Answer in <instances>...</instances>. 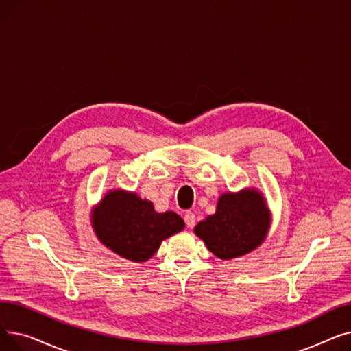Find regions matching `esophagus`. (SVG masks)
I'll return each instance as SVG.
<instances>
[{"label":"esophagus","mask_w":351,"mask_h":351,"mask_svg":"<svg viewBox=\"0 0 351 351\" xmlns=\"http://www.w3.org/2000/svg\"><path fill=\"white\" fill-rule=\"evenodd\" d=\"M185 223H186V226L189 229H192L196 225V216H195V213H192V212H186L185 213Z\"/></svg>","instance_id":"obj_1"}]
</instances>
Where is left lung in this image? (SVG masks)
I'll return each instance as SVG.
<instances>
[{
  "mask_svg": "<svg viewBox=\"0 0 351 351\" xmlns=\"http://www.w3.org/2000/svg\"><path fill=\"white\" fill-rule=\"evenodd\" d=\"M270 212L263 195L256 189L223 193L215 215L195 226V233L222 261L247 254L265 241Z\"/></svg>",
  "mask_w": 351,
  "mask_h": 351,
  "instance_id": "left-lung-1",
  "label": "left lung"
}]
</instances>
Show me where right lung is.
Returning <instances> with one entry per match:
<instances>
[{"label":"right lung","mask_w":351,"mask_h":351,"mask_svg":"<svg viewBox=\"0 0 351 351\" xmlns=\"http://www.w3.org/2000/svg\"><path fill=\"white\" fill-rule=\"evenodd\" d=\"M95 234L108 249L135 263L146 262L162 241L183 230L185 222L175 212L158 213L152 202L136 193L110 191L92 212Z\"/></svg>","instance_id":"1"}]
</instances>
